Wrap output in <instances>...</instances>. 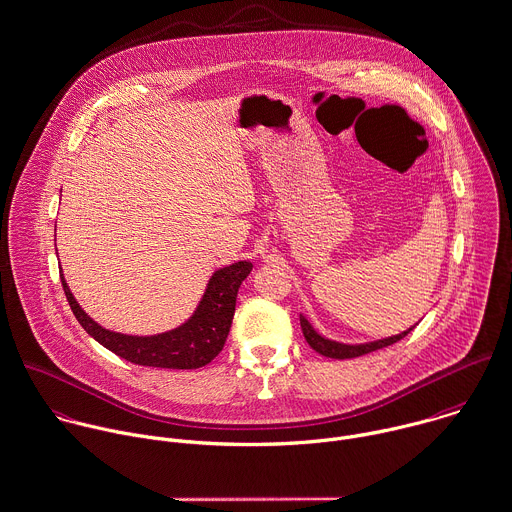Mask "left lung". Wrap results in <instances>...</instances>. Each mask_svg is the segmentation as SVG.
<instances>
[{
    "label": "left lung",
    "mask_w": 512,
    "mask_h": 512,
    "mask_svg": "<svg viewBox=\"0 0 512 512\" xmlns=\"http://www.w3.org/2000/svg\"><path fill=\"white\" fill-rule=\"evenodd\" d=\"M300 326H302V332H304V338L310 343L312 349H316L320 355H326V357H332V359H349V357H359V355H365V353H371L375 349H381V347H387L395 341L403 340L413 328H409L407 332H401L397 336H391V338H385V340L369 341V343H355V345H349V343H340V341L328 340L324 336H320L312 324L300 316Z\"/></svg>",
    "instance_id": "obj_1"
}]
</instances>
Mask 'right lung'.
Wrapping results in <instances>:
<instances>
[{
	"label": "right lung",
	"mask_w": 512,
	"mask_h": 512,
	"mask_svg": "<svg viewBox=\"0 0 512 512\" xmlns=\"http://www.w3.org/2000/svg\"><path fill=\"white\" fill-rule=\"evenodd\" d=\"M250 272L252 264L246 260L216 270L194 314L182 326L157 336H127L105 330L83 312L63 274L61 284L77 322L93 340L99 341L109 351L137 365L198 369L210 363L222 351L232 326L238 288Z\"/></svg>",
	"instance_id": "1"
}]
</instances>
